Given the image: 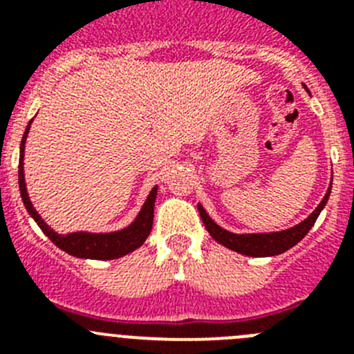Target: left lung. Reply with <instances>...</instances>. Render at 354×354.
Listing matches in <instances>:
<instances>
[{
  "label": "left lung",
  "mask_w": 354,
  "mask_h": 354,
  "mask_svg": "<svg viewBox=\"0 0 354 354\" xmlns=\"http://www.w3.org/2000/svg\"><path fill=\"white\" fill-rule=\"evenodd\" d=\"M331 192V184L328 187L326 195L321 200V204L315 207V211L312 212L306 220H303L301 223L296 225L292 228H287L282 232H270V234H232L221 228L220 225H216L211 220V216L205 212V209L198 204V212L200 218L204 221L207 232L211 234L212 239H216L220 245L227 246V248L234 250L237 253H243V255H250V257H273L278 253L287 252L289 248H292L294 245H298L299 241L308 234L312 227H314L317 216L321 214V211L324 209L328 202V196Z\"/></svg>",
  "instance_id": "left-lung-1"
}]
</instances>
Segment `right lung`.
Returning a JSON list of instances; mask_svg holds the SVG:
<instances>
[{
  "label": "right lung",
  "instance_id": "right-lung-1",
  "mask_svg": "<svg viewBox=\"0 0 354 354\" xmlns=\"http://www.w3.org/2000/svg\"><path fill=\"white\" fill-rule=\"evenodd\" d=\"M30 124L21 140V156H19V189H21V198L24 202V207L30 212V216L37 221L42 232L55 243L58 248L67 252L68 255L80 259H95V261H111V259L124 257L127 253L142 246L152 230V221H154V202L158 195V187H152V192L147 196L142 211L138 212L136 220L129 227L117 230V232L108 234H92V232H72V234H58L48 223L40 218L39 212L35 211L33 204L30 202V196L26 192V183H24V143L30 133Z\"/></svg>",
  "mask_w": 354,
  "mask_h": 354
}]
</instances>
